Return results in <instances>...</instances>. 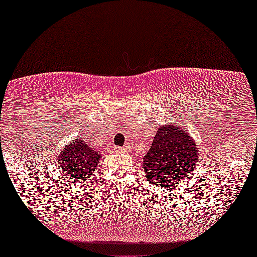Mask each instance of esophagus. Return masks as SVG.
<instances>
[{
  "mask_svg": "<svg viewBox=\"0 0 257 257\" xmlns=\"http://www.w3.org/2000/svg\"><path fill=\"white\" fill-rule=\"evenodd\" d=\"M114 152L117 153V154L125 153V152H127V149H125V148H115V149H114Z\"/></svg>",
  "mask_w": 257,
  "mask_h": 257,
  "instance_id": "esophagus-1",
  "label": "esophagus"
}]
</instances>
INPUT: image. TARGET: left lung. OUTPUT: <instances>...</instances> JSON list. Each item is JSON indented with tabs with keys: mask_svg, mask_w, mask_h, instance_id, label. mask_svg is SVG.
I'll list each match as a JSON object with an SVG mask.
<instances>
[{
	"mask_svg": "<svg viewBox=\"0 0 257 257\" xmlns=\"http://www.w3.org/2000/svg\"><path fill=\"white\" fill-rule=\"evenodd\" d=\"M198 145L178 124L161 125L144 154L145 177L156 186H173L186 180L198 165Z\"/></svg>",
	"mask_w": 257,
	"mask_h": 257,
	"instance_id": "8db88e82",
	"label": "left lung"
}]
</instances>
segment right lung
<instances>
[{"instance_id": "add662e5", "label": "right lung", "mask_w": 257, "mask_h": 257, "mask_svg": "<svg viewBox=\"0 0 257 257\" xmlns=\"http://www.w3.org/2000/svg\"><path fill=\"white\" fill-rule=\"evenodd\" d=\"M100 158V152L92 150L82 138H77L65 146L57 160L60 172L67 176V180L82 182L91 177Z\"/></svg>"}]
</instances>
